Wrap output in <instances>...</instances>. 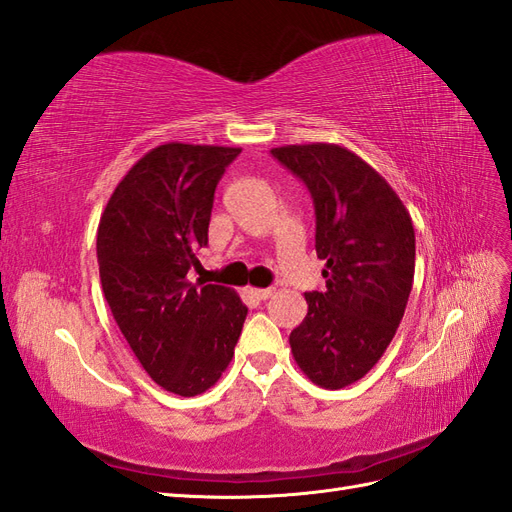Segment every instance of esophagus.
<instances>
[{
	"label": "esophagus",
	"mask_w": 512,
	"mask_h": 512,
	"mask_svg": "<svg viewBox=\"0 0 512 512\" xmlns=\"http://www.w3.org/2000/svg\"><path fill=\"white\" fill-rule=\"evenodd\" d=\"M247 294L256 301H267L273 294V288H247Z\"/></svg>",
	"instance_id": "34e87169"
}]
</instances>
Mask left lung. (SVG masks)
Returning <instances> with one entry per match:
<instances>
[{"mask_svg": "<svg viewBox=\"0 0 512 512\" xmlns=\"http://www.w3.org/2000/svg\"><path fill=\"white\" fill-rule=\"evenodd\" d=\"M314 198L324 292H305L307 316L290 333L303 374L344 389L374 367L404 318L414 282V226L386 179L331 143L271 149Z\"/></svg>", "mask_w": 512, "mask_h": 512, "instance_id": "obj_1", "label": "left lung"}]
</instances>
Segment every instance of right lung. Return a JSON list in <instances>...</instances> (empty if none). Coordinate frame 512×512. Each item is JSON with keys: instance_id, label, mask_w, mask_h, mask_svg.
I'll use <instances>...</instances> for the list:
<instances>
[{"instance_id": "right-lung-1", "label": "right lung", "mask_w": 512, "mask_h": 512, "mask_svg": "<svg viewBox=\"0 0 512 512\" xmlns=\"http://www.w3.org/2000/svg\"><path fill=\"white\" fill-rule=\"evenodd\" d=\"M239 147L166 143L119 181L98 226L104 299L138 363L162 389L194 397L220 380L247 307L235 290L192 284L213 194Z\"/></svg>"}]
</instances>
